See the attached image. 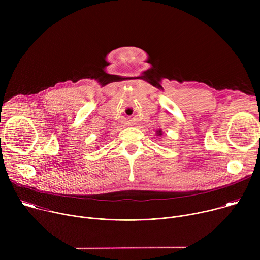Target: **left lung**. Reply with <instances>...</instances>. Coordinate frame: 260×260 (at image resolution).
Segmentation results:
<instances>
[{
	"label": "left lung",
	"instance_id": "8db88e82",
	"mask_svg": "<svg viewBox=\"0 0 260 260\" xmlns=\"http://www.w3.org/2000/svg\"><path fill=\"white\" fill-rule=\"evenodd\" d=\"M162 135V132H161V129H158V131H156V136H161Z\"/></svg>",
	"mask_w": 260,
	"mask_h": 260
}]
</instances>
